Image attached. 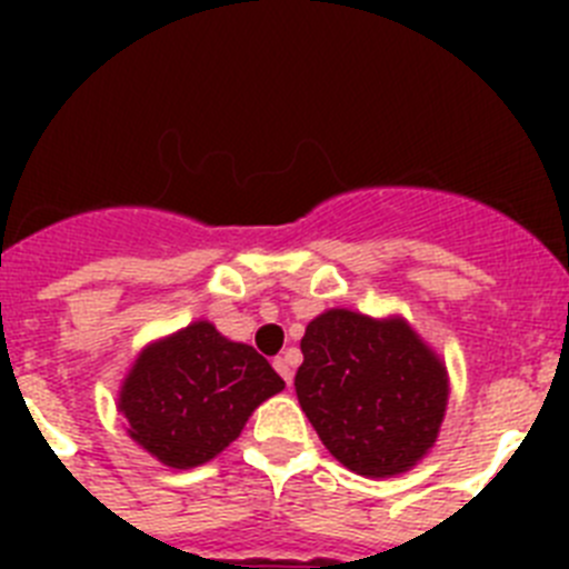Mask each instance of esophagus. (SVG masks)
<instances>
[{"mask_svg":"<svg viewBox=\"0 0 569 569\" xmlns=\"http://www.w3.org/2000/svg\"><path fill=\"white\" fill-rule=\"evenodd\" d=\"M273 367H276V370H279V376H281V379H284V385L293 387V367H290V361L284 359V356H276Z\"/></svg>","mask_w":569,"mask_h":569,"instance_id":"1","label":"esophagus"}]
</instances>
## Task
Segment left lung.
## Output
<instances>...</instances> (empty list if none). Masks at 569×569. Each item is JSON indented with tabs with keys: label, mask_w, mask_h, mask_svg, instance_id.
<instances>
[{
	"label": "left lung",
	"mask_w": 569,
	"mask_h": 569,
	"mask_svg": "<svg viewBox=\"0 0 569 569\" xmlns=\"http://www.w3.org/2000/svg\"><path fill=\"white\" fill-rule=\"evenodd\" d=\"M301 353L296 396L341 465L385 479L433 447L447 373L405 321L328 310L308 325Z\"/></svg>",
	"instance_id": "8db88e82"
}]
</instances>
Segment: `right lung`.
<instances>
[{
  "label": "right lung",
  "instance_id": "obj_1",
  "mask_svg": "<svg viewBox=\"0 0 569 569\" xmlns=\"http://www.w3.org/2000/svg\"><path fill=\"white\" fill-rule=\"evenodd\" d=\"M281 387V376L253 347L196 321L136 359L119 410L130 439L168 467L188 470L222 453L256 407Z\"/></svg>",
  "mask_w": 569,
  "mask_h": 569
}]
</instances>
